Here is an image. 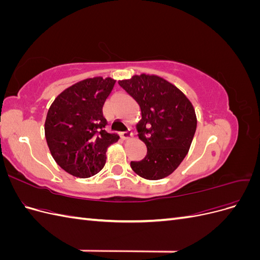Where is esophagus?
<instances>
[{
	"mask_svg": "<svg viewBox=\"0 0 260 260\" xmlns=\"http://www.w3.org/2000/svg\"><path fill=\"white\" fill-rule=\"evenodd\" d=\"M133 137V133L129 130V131H124V132H121L120 133V138L122 139V140H129V139H131Z\"/></svg>",
	"mask_w": 260,
	"mask_h": 260,
	"instance_id": "obj_1",
	"label": "esophagus"
}]
</instances>
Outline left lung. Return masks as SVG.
<instances>
[{
  "mask_svg": "<svg viewBox=\"0 0 260 260\" xmlns=\"http://www.w3.org/2000/svg\"><path fill=\"white\" fill-rule=\"evenodd\" d=\"M118 83L142 112L137 128L147 154L131 161L132 170L147 180L168 177L184 159L195 135L198 120L192 103L176 85L155 75H136Z\"/></svg>",
  "mask_w": 260,
  "mask_h": 260,
  "instance_id": "1",
  "label": "left lung"
}]
</instances>
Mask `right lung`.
<instances>
[{
	"instance_id": "add662e5",
	"label": "right lung",
	"mask_w": 260,
	"mask_h": 260,
	"mask_svg": "<svg viewBox=\"0 0 260 260\" xmlns=\"http://www.w3.org/2000/svg\"><path fill=\"white\" fill-rule=\"evenodd\" d=\"M116 80L88 78L62 91L46 115L44 132L55 161L68 174L89 178L106 162V151L119 136L105 130L103 106Z\"/></svg>"
}]
</instances>
